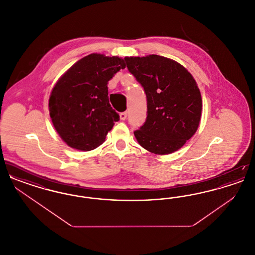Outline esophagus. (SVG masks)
<instances>
[{
    "label": "esophagus",
    "instance_id": "34e87169",
    "mask_svg": "<svg viewBox=\"0 0 255 255\" xmlns=\"http://www.w3.org/2000/svg\"><path fill=\"white\" fill-rule=\"evenodd\" d=\"M126 118H127V112H122V113L120 114V119H121L122 121L126 120Z\"/></svg>",
    "mask_w": 255,
    "mask_h": 255
}]
</instances>
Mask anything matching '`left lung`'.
Masks as SVG:
<instances>
[{
    "instance_id": "left-lung-1",
    "label": "left lung",
    "mask_w": 255,
    "mask_h": 255,
    "mask_svg": "<svg viewBox=\"0 0 255 255\" xmlns=\"http://www.w3.org/2000/svg\"><path fill=\"white\" fill-rule=\"evenodd\" d=\"M124 61L147 100L145 122L133 132L136 140L154 154L177 151L194 134L201 120L202 97L193 76L179 63L156 54Z\"/></svg>"
}]
</instances>
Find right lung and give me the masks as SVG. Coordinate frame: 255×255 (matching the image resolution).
I'll list each match as a JSON object with an SVG mask.
<instances>
[{
	"instance_id": "obj_1",
	"label": "right lung",
	"mask_w": 255,
	"mask_h": 255,
	"mask_svg": "<svg viewBox=\"0 0 255 255\" xmlns=\"http://www.w3.org/2000/svg\"><path fill=\"white\" fill-rule=\"evenodd\" d=\"M124 68L120 57L93 53L76 62L54 86L49 116L70 147L90 151L103 143L120 119L110 105L108 82Z\"/></svg>"
}]
</instances>
